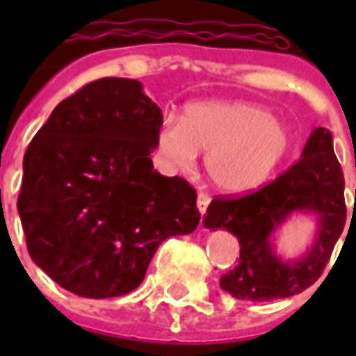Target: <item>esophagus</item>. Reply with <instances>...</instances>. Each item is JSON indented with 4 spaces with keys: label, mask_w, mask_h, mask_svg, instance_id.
Segmentation results:
<instances>
[{
    "label": "esophagus",
    "mask_w": 356,
    "mask_h": 356,
    "mask_svg": "<svg viewBox=\"0 0 356 356\" xmlns=\"http://www.w3.org/2000/svg\"><path fill=\"white\" fill-rule=\"evenodd\" d=\"M210 205V196L207 193H200L197 194V210H200L201 213H205L207 209H209Z\"/></svg>",
    "instance_id": "34e87169"
}]
</instances>
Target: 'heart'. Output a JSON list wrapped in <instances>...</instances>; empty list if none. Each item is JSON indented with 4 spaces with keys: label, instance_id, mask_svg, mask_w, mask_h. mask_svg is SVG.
<instances>
[{
    "label": "heart",
    "instance_id": "b5f03b06",
    "mask_svg": "<svg viewBox=\"0 0 356 356\" xmlns=\"http://www.w3.org/2000/svg\"><path fill=\"white\" fill-rule=\"evenodd\" d=\"M156 149L178 171H191L197 151H209L205 163L212 184L226 193H246L284 162L291 131L254 103H191L180 121L168 118L160 124Z\"/></svg>",
    "mask_w": 356,
    "mask_h": 356
}]
</instances>
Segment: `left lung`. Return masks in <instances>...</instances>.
I'll use <instances>...</instances> for the list:
<instances>
[{
  "label": "left lung",
  "mask_w": 356,
  "mask_h": 356,
  "mask_svg": "<svg viewBox=\"0 0 356 356\" xmlns=\"http://www.w3.org/2000/svg\"><path fill=\"white\" fill-rule=\"evenodd\" d=\"M294 211L318 216V237L303 259L282 261L270 237ZM346 222L344 175L333 153L330 130L316 128L301 160L254 193L238 197H216L203 225L228 229L241 244L237 266L221 276V289L235 300L273 301L300 294L325 271Z\"/></svg>",
  "instance_id": "1"
}]
</instances>
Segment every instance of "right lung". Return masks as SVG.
Returning a JSON list of instances; mask_svg holds the SVG:
<instances>
[{"mask_svg":"<svg viewBox=\"0 0 356 356\" xmlns=\"http://www.w3.org/2000/svg\"><path fill=\"white\" fill-rule=\"evenodd\" d=\"M162 122L140 81L102 78L58 103L31 139L17 212L31 260L65 291L128 294L165 238L200 225L194 187L153 169Z\"/></svg>","mask_w":356,"mask_h":356,"instance_id":"add662e5","label":"right lung"}]
</instances>
